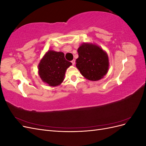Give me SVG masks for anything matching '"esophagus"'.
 I'll return each mask as SVG.
<instances>
[{"instance_id":"34e87169","label":"esophagus","mask_w":146,"mask_h":146,"mask_svg":"<svg viewBox=\"0 0 146 146\" xmlns=\"http://www.w3.org/2000/svg\"><path fill=\"white\" fill-rule=\"evenodd\" d=\"M71 63H72V65H74V64H75V63H76V60H72V61H71Z\"/></svg>"}]
</instances>
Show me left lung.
Wrapping results in <instances>:
<instances>
[{"label":"left lung","instance_id":"1","mask_svg":"<svg viewBox=\"0 0 146 146\" xmlns=\"http://www.w3.org/2000/svg\"><path fill=\"white\" fill-rule=\"evenodd\" d=\"M76 67L82 76L92 81L99 80L107 73L109 62L107 53L92 44H83L78 48Z\"/></svg>","mask_w":146,"mask_h":146}]
</instances>
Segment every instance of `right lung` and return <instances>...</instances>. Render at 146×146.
<instances>
[{
  "label": "right lung",
  "instance_id": "obj_1",
  "mask_svg": "<svg viewBox=\"0 0 146 146\" xmlns=\"http://www.w3.org/2000/svg\"><path fill=\"white\" fill-rule=\"evenodd\" d=\"M71 64L65 59L63 52L48 50L39 64V76L48 85L58 86L63 81L66 70Z\"/></svg>",
  "mask_w": 146,
  "mask_h": 146
}]
</instances>
